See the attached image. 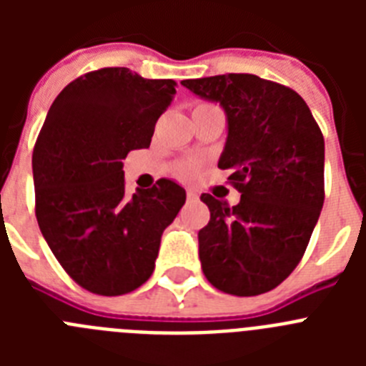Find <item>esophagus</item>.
I'll return each instance as SVG.
<instances>
[{
	"mask_svg": "<svg viewBox=\"0 0 366 366\" xmlns=\"http://www.w3.org/2000/svg\"><path fill=\"white\" fill-rule=\"evenodd\" d=\"M196 199H198V192L189 190V192H187V202H196Z\"/></svg>",
	"mask_w": 366,
	"mask_h": 366,
	"instance_id": "esophagus-1",
	"label": "esophagus"
}]
</instances>
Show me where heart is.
I'll return each instance as SVG.
<instances>
[{
  "instance_id": "b5f03b06",
  "label": "heart",
  "mask_w": 366,
  "mask_h": 366,
  "mask_svg": "<svg viewBox=\"0 0 366 366\" xmlns=\"http://www.w3.org/2000/svg\"><path fill=\"white\" fill-rule=\"evenodd\" d=\"M207 106L211 104H203V102H199V104H196V108H207ZM196 172H198V164L194 163V161H185V163H181L179 167H177V176L183 177V179H189V177H192Z\"/></svg>"
}]
</instances>
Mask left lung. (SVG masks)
<instances>
[{"label":"left lung","mask_w":366,"mask_h":366,"mask_svg":"<svg viewBox=\"0 0 366 366\" xmlns=\"http://www.w3.org/2000/svg\"><path fill=\"white\" fill-rule=\"evenodd\" d=\"M227 113L218 167L240 196L229 207L211 194V219L198 232L207 280L223 293L254 297L286 280L308 247L325 203V139L292 87L257 74L183 80Z\"/></svg>","instance_id":"obj_1"}]
</instances>
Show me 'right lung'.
Here are the masks:
<instances>
[{"label": "right lung", "mask_w": 366, "mask_h": 366, "mask_svg": "<svg viewBox=\"0 0 366 366\" xmlns=\"http://www.w3.org/2000/svg\"><path fill=\"white\" fill-rule=\"evenodd\" d=\"M174 95V80L102 67L67 84L45 117L32 152L34 212L60 266L87 292L117 297L143 286L185 203L170 179L124 192L122 159L150 147Z\"/></svg>", "instance_id": "add662e5"}]
</instances>
